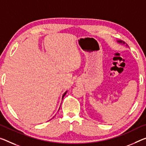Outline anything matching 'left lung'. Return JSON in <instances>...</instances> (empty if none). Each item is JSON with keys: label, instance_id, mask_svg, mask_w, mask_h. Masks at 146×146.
Listing matches in <instances>:
<instances>
[{"label": "left lung", "instance_id": "1", "mask_svg": "<svg viewBox=\"0 0 146 146\" xmlns=\"http://www.w3.org/2000/svg\"><path fill=\"white\" fill-rule=\"evenodd\" d=\"M118 42H119V43H124L123 41H118Z\"/></svg>", "mask_w": 146, "mask_h": 146}]
</instances>
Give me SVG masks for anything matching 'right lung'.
<instances>
[{
  "mask_svg": "<svg viewBox=\"0 0 146 146\" xmlns=\"http://www.w3.org/2000/svg\"><path fill=\"white\" fill-rule=\"evenodd\" d=\"M66 92H65V93L64 94V95H63V96H62V99H63L64 98V96H65V95H66Z\"/></svg>",
  "mask_w": 146,
  "mask_h": 146,
  "instance_id": "1",
  "label": "right lung"
}]
</instances>
